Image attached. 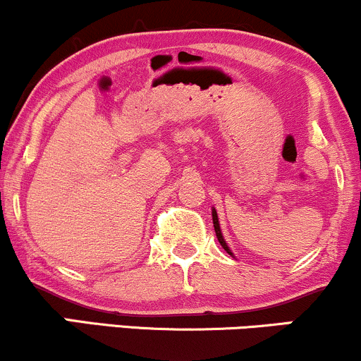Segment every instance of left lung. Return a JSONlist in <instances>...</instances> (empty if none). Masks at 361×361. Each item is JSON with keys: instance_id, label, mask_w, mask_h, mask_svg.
Segmentation results:
<instances>
[{"instance_id": "8db88e82", "label": "left lung", "mask_w": 361, "mask_h": 361, "mask_svg": "<svg viewBox=\"0 0 361 361\" xmlns=\"http://www.w3.org/2000/svg\"><path fill=\"white\" fill-rule=\"evenodd\" d=\"M212 219H214V227H215V233H216V238H219L220 245H222L224 249L227 250V254L232 255V257H235V255H233V252L230 250V247L227 245V242H225L224 235H222V230H220V224H219V215H216V210H215V208H212Z\"/></svg>"}]
</instances>
